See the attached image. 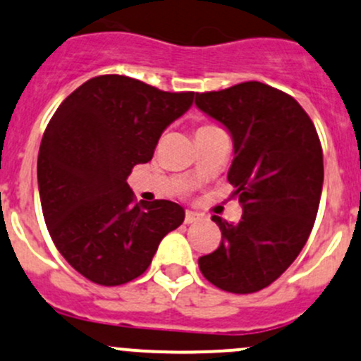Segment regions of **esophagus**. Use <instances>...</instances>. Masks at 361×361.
<instances>
[{
    "instance_id": "obj_1",
    "label": "esophagus",
    "mask_w": 361,
    "mask_h": 361,
    "mask_svg": "<svg viewBox=\"0 0 361 361\" xmlns=\"http://www.w3.org/2000/svg\"><path fill=\"white\" fill-rule=\"evenodd\" d=\"M200 219H202V214H199V212H195V211L185 212V223H187V225H192V223L200 221Z\"/></svg>"
}]
</instances>
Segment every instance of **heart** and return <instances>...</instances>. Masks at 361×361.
<instances>
[{"mask_svg":"<svg viewBox=\"0 0 361 361\" xmlns=\"http://www.w3.org/2000/svg\"><path fill=\"white\" fill-rule=\"evenodd\" d=\"M209 128H212L211 124H199V128H197V131H195V133H199V131H204V130H209Z\"/></svg>","mask_w":361,"mask_h":361,"instance_id":"heart-1","label":"heart"}]
</instances>
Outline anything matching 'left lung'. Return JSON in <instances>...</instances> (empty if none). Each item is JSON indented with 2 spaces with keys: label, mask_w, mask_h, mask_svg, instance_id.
I'll return each mask as SVG.
<instances>
[{
  "label": "left lung",
  "mask_w": 361,
  "mask_h": 361,
  "mask_svg": "<svg viewBox=\"0 0 361 361\" xmlns=\"http://www.w3.org/2000/svg\"><path fill=\"white\" fill-rule=\"evenodd\" d=\"M195 105L231 133L228 181L244 209L238 223L212 216L223 240L199 268L218 289L252 294L294 263L313 230L324 185L320 138L290 94L259 81L195 93Z\"/></svg>",
  "instance_id": "obj_1"
}]
</instances>
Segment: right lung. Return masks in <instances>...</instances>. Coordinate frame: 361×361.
Instances as JSON below:
<instances>
[{
  "instance_id": "add662e5",
  "label": "right lung",
  "mask_w": 361,
  "mask_h": 361,
  "mask_svg": "<svg viewBox=\"0 0 361 361\" xmlns=\"http://www.w3.org/2000/svg\"><path fill=\"white\" fill-rule=\"evenodd\" d=\"M193 94L105 74L53 114L37 155L41 207L55 247L90 282L114 287L138 279L162 238L183 223L176 202H136L126 178L150 161Z\"/></svg>"
}]
</instances>
